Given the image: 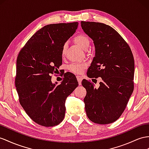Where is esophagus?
Here are the masks:
<instances>
[{"label": "esophagus", "instance_id": "obj_1", "mask_svg": "<svg viewBox=\"0 0 149 149\" xmlns=\"http://www.w3.org/2000/svg\"><path fill=\"white\" fill-rule=\"evenodd\" d=\"M77 81H78V82H79V85H81V82H82V77H81V76L77 75Z\"/></svg>", "mask_w": 149, "mask_h": 149}]
</instances>
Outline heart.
<instances>
[{
    "label": "heart",
    "instance_id": "b5f03b06",
    "mask_svg": "<svg viewBox=\"0 0 149 149\" xmlns=\"http://www.w3.org/2000/svg\"><path fill=\"white\" fill-rule=\"evenodd\" d=\"M74 41L80 47H81L82 49H87L89 47L90 45V40L89 38L84 35H79L77 36H75L74 38ZM67 47V44L65 43L62 47V53L63 55L65 53L66 49ZM86 64L84 63H74L70 65L68 67V69L71 72H74L76 74H81L86 68Z\"/></svg>",
    "mask_w": 149,
    "mask_h": 149
}]
</instances>
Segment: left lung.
I'll list each match as a JSON object with an SVG mask.
<instances>
[{"label":"left lung","mask_w":149,"mask_h":149,"mask_svg":"<svg viewBox=\"0 0 149 149\" xmlns=\"http://www.w3.org/2000/svg\"><path fill=\"white\" fill-rule=\"evenodd\" d=\"M81 24L95 47L87 77L102 79L97 89L86 79L82 82L87 91L84 100L87 116L95 123H111L123 113L133 91L134 58L127 42L111 26L96 22Z\"/></svg>","instance_id":"8db88e82"}]
</instances>
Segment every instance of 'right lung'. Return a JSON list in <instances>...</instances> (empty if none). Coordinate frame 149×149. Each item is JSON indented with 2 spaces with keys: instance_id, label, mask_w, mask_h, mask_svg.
Returning a JSON list of instances; mask_svg holds the SVG:
<instances>
[{
  "instance_id": "add662e5",
  "label": "right lung",
  "mask_w": 149,
  "mask_h": 149,
  "mask_svg": "<svg viewBox=\"0 0 149 149\" xmlns=\"http://www.w3.org/2000/svg\"><path fill=\"white\" fill-rule=\"evenodd\" d=\"M78 22L45 26L30 38L20 51L15 79L19 102L37 124L53 127L65 113L67 97L78 86L73 74L68 73L60 85L51 75L62 65L63 45L75 33Z\"/></svg>"
}]
</instances>
